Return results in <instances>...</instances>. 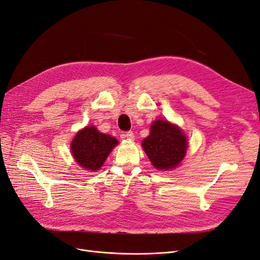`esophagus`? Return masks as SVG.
<instances>
[{
  "label": "esophagus",
  "instance_id": "1",
  "mask_svg": "<svg viewBox=\"0 0 260 260\" xmlns=\"http://www.w3.org/2000/svg\"><path fill=\"white\" fill-rule=\"evenodd\" d=\"M124 138L127 139V140H133V139H135V133H133L132 131L125 132V133H124Z\"/></svg>",
  "mask_w": 260,
  "mask_h": 260
}]
</instances>
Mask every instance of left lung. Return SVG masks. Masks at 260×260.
<instances>
[{
    "instance_id": "8db88e82",
    "label": "left lung",
    "mask_w": 260,
    "mask_h": 260,
    "mask_svg": "<svg viewBox=\"0 0 260 260\" xmlns=\"http://www.w3.org/2000/svg\"><path fill=\"white\" fill-rule=\"evenodd\" d=\"M142 146L156 169L170 170L183 160L187 139L178 125L157 119L151 125L149 136L142 141Z\"/></svg>"
}]
</instances>
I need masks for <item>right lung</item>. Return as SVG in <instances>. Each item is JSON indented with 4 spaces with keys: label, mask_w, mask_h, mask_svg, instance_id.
<instances>
[{
    "label": "right lung",
    "mask_w": 260,
    "mask_h": 260,
    "mask_svg": "<svg viewBox=\"0 0 260 260\" xmlns=\"http://www.w3.org/2000/svg\"><path fill=\"white\" fill-rule=\"evenodd\" d=\"M117 144L118 141L114 137L101 133L94 125H86L77 132L70 148L76 162L81 168L94 172L103 166Z\"/></svg>",
    "instance_id": "right-lung-1"
}]
</instances>
